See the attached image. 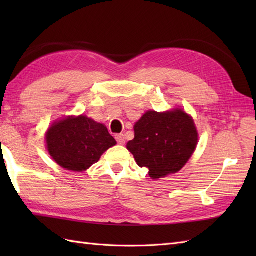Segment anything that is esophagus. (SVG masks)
<instances>
[{
  "label": "esophagus",
  "instance_id": "34e87169",
  "mask_svg": "<svg viewBox=\"0 0 256 256\" xmlns=\"http://www.w3.org/2000/svg\"><path fill=\"white\" fill-rule=\"evenodd\" d=\"M116 142L120 145H124L125 144V138H124L123 134H116Z\"/></svg>",
  "mask_w": 256,
  "mask_h": 256
}]
</instances>
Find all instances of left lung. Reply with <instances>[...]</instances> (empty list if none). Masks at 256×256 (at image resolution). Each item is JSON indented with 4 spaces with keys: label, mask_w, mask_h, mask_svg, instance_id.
Returning <instances> with one entry per match:
<instances>
[{
    "label": "left lung",
    "mask_w": 256,
    "mask_h": 256,
    "mask_svg": "<svg viewBox=\"0 0 256 256\" xmlns=\"http://www.w3.org/2000/svg\"><path fill=\"white\" fill-rule=\"evenodd\" d=\"M135 138L126 148L153 179L179 172L197 148L194 120L182 110L146 112L134 125Z\"/></svg>",
    "instance_id": "obj_1"
}]
</instances>
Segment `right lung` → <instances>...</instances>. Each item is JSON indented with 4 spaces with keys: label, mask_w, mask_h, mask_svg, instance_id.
<instances>
[{
    "label": "right lung",
    "mask_w": 256,
    "mask_h": 256,
    "mask_svg": "<svg viewBox=\"0 0 256 256\" xmlns=\"http://www.w3.org/2000/svg\"><path fill=\"white\" fill-rule=\"evenodd\" d=\"M47 150L59 166L72 172L88 170L116 140L103 124L80 116L54 123L46 134Z\"/></svg>",
    "instance_id": "1"
}]
</instances>
